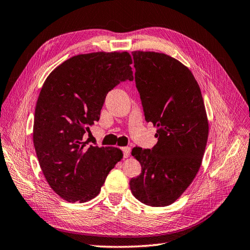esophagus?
I'll return each mask as SVG.
<instances>
[{
    "instance_id": "obj_1",
    "label": "esophagus",
    "mask_w": 250,
    "mask_h": 250,
    "mask_svg": "<svg viewBox=\"0 0 250 250\" xmlns=\"http://www.w3.org/2000/svg\"><path fill=\"white\" fill-rule=\"evenodd\" d=\"M123 154H124V157L125 158H128L129 156H130V151H131V149H130V147H128V146H126V147H123Z\"/></svg>"
}]
</instances>
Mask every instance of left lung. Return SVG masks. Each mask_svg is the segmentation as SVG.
Listing matches in <instances>:
<instances>
[{"label": "left lung", "instance_id": "1", "mask_svg": "<svg viewBox=\"0 0 250 250\" xmlns=\"http://www.w3.org/2000/svg\"><path fill=\"white\" fill-rule=\"evenodd\" d=\"M145 120L157 127L153 149L133 147L142 167L129 181L132 195L150 207L176 202L202 166L209 123L200 88L179 60L156 52H132Z\"/></svg>", "mask_w": 250, "mask_h": 250}]
</instances>
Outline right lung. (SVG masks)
Here are the masks:
<instances>
[{"mask_svg": "<svg viewBox=\"0 0 250 250\" xmlns=\"http://www.w3.org/2000/svg\"><path fill=\"white\" fill-rule=\"evenodd\" d=\"M128 52L79 54L45 79L35 109L33 140L41 171L52 190L69 203L99 195L109 172L123 158L118 147L86 145L107 93L132 81Z\"/></svg>", "mask_w": 250, "mask_h": 250, "instance_id": "1", "label": "right lung"}]
</instances>
